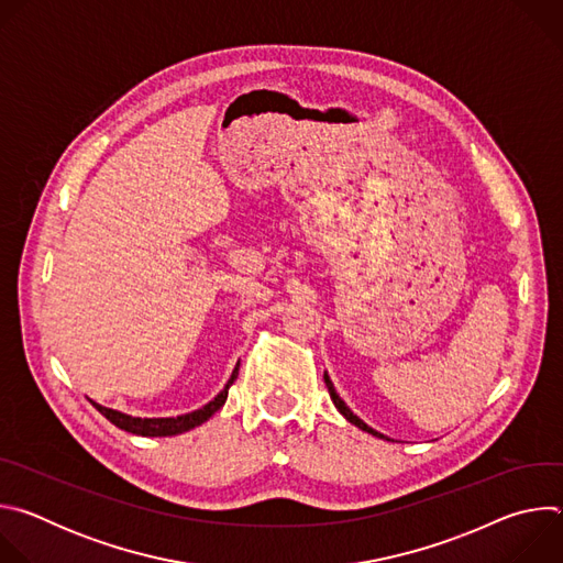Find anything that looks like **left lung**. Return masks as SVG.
<instances>
[{
	"label": "left lung",
	"mask_w": 563,
	"mask_h": 563,
	"mask_svg": "<svg viewBox=\"0 0 563 563\" xmlns=\"http://www.w3.org/2000/svg\"><path fill=\"white\" fill-rule=\"evenodd\" d=\"M323 378H325V385H328V389H330V396H332V400H334V406H336V410L352 423V426H356L358 430H363V432H367V434H372V437H378V439H385V441H389L385 434H380V432H376V430H372L365 421H361L347 406H345V400L336 394V389H334V383H332V378L328 376V372L323 374Z\"/></svg>",
	"instance_id": "8db88e82"
}]
</instances>
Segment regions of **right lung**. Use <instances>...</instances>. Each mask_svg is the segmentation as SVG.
<instances>
[{
	"label": "right lung",
	"instance_id": "right-lung-1",
	"mask_svg": "<svg viewBox=\"0 0 563 563\" xmlns=\"http://www.w3.org/2000/svg\"><path fill=\"white\" fill-rule=\"evenodd\" d=\"M238 367L240 363L233 367L231 372V378L227 380V385L222 387V391L209 400L207 406H202L200 410L196 412H189V415H180V417H169V419H140V417H129V415H122L118 410H111V408H102L98 404H91L96 406V410L107 417L115 428L124 430V432H131V434H137V437H174V434H183V432H189L194 430L196 426L205 423L211 415H216L227 400V394H229V387L233 385V380L238 378Z\"/></svg>",
	"mask_w": 563,
	"mask_h": 563
}]
</instances>
